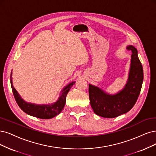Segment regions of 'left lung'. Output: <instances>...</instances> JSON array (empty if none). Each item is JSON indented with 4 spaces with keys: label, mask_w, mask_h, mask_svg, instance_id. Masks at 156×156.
Instances as JSON below:
<instances>
[{
    "label": "left lung",
    "mask_w": 156,
    "mask_h": 156,
    "mask_svg": "<svg viewBox=\"0 0 156 156\" xmlns=\"http://www.w3.org/2000/svg\"><path fill=\"white\" fill-rule=\"evenodd\" d=\"M132 53L128 79L125 87L114 94H108L98 86L89 85L90 105L94 112L103 118H113L129 112L140 95L143 81V70L137 49L129 45Z\"/></svg>",
    "instance_id": "8db88e82"
}]
</instances>
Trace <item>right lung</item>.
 <instances>
[{"instance_id": "1", "label": "right lung", "mask_w": 156, "mask_h": 156, "mask_svg": "<svg viewBox=\"0 0 156 156\" xmlns=\"http://www.w3.org/2000/svg\"><path fill=\"white\" fill-rule=\"evenodd\" d=\"M10 82L15 99L19 107L25 113L30 115L31 116L40 119L53 118L62 112L66 104V96L68 92L71 89L72 86L75 83V82H72L65 86L61 90L60 96L55 102L51 103V104L49 103V104L39 105L35 104V103H28L22 98V97L20 96L18 92L13 87L12 72L11 73Z\"/></svg>"}]
</instances>
